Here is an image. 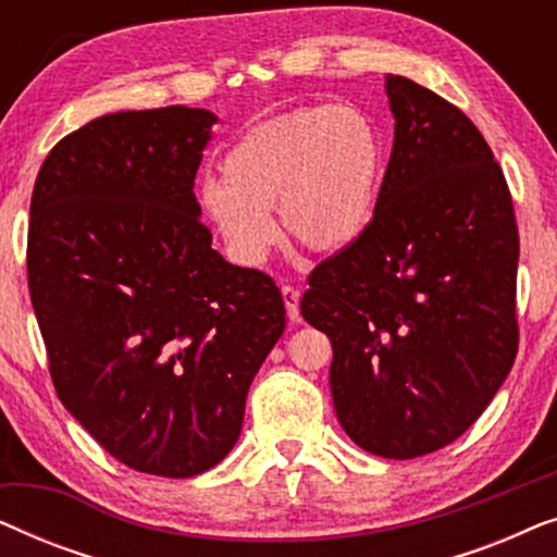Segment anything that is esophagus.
I'll list each match as a JSON object with an SVG mask.
<instances>
[{"mask_svg": "<svg viewBox=\"0 0 557 557\" xmlns=\"http://www.w3.org/2000/svg\"><path fill=\"white\" fill-rule=\"evenodd\" d=\"M281 296H284L288 319H292V322H299V292H296L294 286L284 284L281 286Z\"/></svg>", "mask_w": 557, "mask_h": 557, "instance_id": "34e87169", "label": "esophagus"}]
</instances>
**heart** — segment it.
<instances>
[{
  "label": "heart",
  "mask_w": 557,
  "mask_h": 557,
  "mask_svg": "<svg viewBox=\"0 0 557 557\" xmlns=\"http://www.w3.org/2000/svg\"><path fill=\"white\" fill-rule=\"evenodd\" d=\"M387 166L380 126L355 106L296 109L250 128L205 180L197 202L235 261L258 265L278 243L271 210L301 246L345 250L368 233Z\"/></svg>",
  "instance_id": "1"
}]
</instances>
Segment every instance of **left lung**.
<instances>
[{
  "instance_id": "left-lung-1",
  "label": "left lung",
  "mask_w": 557,
  "mask_h": 557,
  "mask_svg": "<svg viewBox=\"0 0 557 557\" xmlns=\"http://www.w3.org/2000/svg\"><path fill=\"white\" fill-rule=\"evenodd\" d=\"M395 139L375 218L309 273L301 317L332 342L342 429L383 459L451 444L512 370V195L479 128L454 103L385 75Z\"/></svg>"
}]
</instances>
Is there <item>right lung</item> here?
<instances>
[{
    "label": "right lung",
    "mask_w": 557,
    "mask_h": 557,
    "mask_svg": "<svg viewBox=\"0 0 557 557\" xmlns=\"http://www.w3.org/2000/svg\"><path fill=\"white\" fill-rule=\"evenodd\" d=\"M215 121L187 106L94 119L52 147L29 202L27 284L58 398L154 476L231 454L286 326L273 278L227 263L200 220Z\"/></svg>",
    "instance_id": "obj_1"
}]
</instances>
